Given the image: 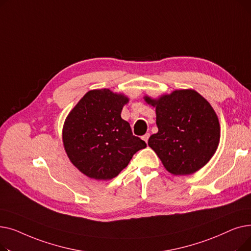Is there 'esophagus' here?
<instances>
[{"instance_id":"obj_1","label":"esophagus","mask_w":251,"mask_h":251,"mask_svg":"<svg viewBox=\"0 0 251 251\" xmlns=\"http://www.w3.org/2000/svg\"><path fill=\"white\" fill-rule=\"evenodd\" d=\"M150 136H151V134L150 133H147V134H144L141 138L144 140V141H146L147 143H148V141H149V138H150Z\"/></svg>"}]
</instances>
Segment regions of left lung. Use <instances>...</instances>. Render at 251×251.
<instances>
[{"label":"left lung","mask_w":251,"mask_h":251,"mask_svg":"<svg viewBox=\"0 0 251 251\" xmlns=\"http://www.w3.org/2000/svg\"><path fill=\"white\" fill-rule=\"evenodd\" d=\"M155 107L157 133L149 146L173 175H190L212 159L220 141V123L209 102L192 89L175 90L159 100L144 98Z\"/></svg>","instance_id":"left-lung-1"}]
</instances>
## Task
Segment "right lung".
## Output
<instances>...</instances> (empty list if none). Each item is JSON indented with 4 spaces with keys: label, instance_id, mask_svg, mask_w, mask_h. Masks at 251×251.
Wrapping results in <instances>:
<instances>
[{
    "label": "right lung",
    "instance_id": "right-lung-1",
    "mask_svg": "<svg viewBox=\"0 0 251 251\" xmlns=\"http://www.w3.org/2000/svg\"><path fill=\"white\" fill-rule=\"evenodd\" d=\"M128 99L110 89L90 90L66 119L63 143L72 164L89 178L108 180L127 167L147 143L121 118Z\"/></svg>",
    "mask_w": 251,
    "mask_h": 251
}]
</instances>
